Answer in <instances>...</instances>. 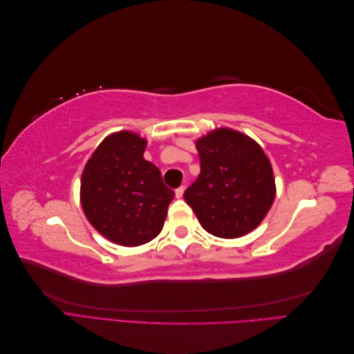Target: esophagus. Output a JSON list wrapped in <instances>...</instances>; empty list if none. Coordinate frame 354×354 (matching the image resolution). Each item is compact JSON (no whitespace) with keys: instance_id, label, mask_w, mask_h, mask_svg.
<instances>
[{"instance_id":"1","label":"esophagus","mask_w":354,"mask_h":354,"mask_svg":"<svg viewBox=\"0 0 354 354\" xmlns=\"http://www.w3.org/2000/svg\"><path fill=\"white\" fill-rule=\"evenodd\" d=\"M183 194H185V186H180L178 189H176V198L177 199H180L181 196H183Z\"/></svg>"}]
</instances>
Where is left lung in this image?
Masks as SVG:
<instances>
[{
    "label": "left lung",
    "instance_id": "1",
    "mask_svg": "<svg viewBox=\"0 0 354 354\" xmlns=\"http://www.w3.org/2000/svg\"><path fill=\"white\" fill-rule=\"evenodd\" d=\"M201 174L185 199L214 236L241 238L269 212L276 196L273 168L261 146L232 128H216L196 140Z\"/></svg>",
    "mask_w": 354,
    "mask_h": 354
}]
</instances>
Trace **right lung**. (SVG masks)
Wrapping results in <instances>:
<instances>
[{"instance_id":"1","label":"right lung","mask_w":354,"mask_h":354,"mask_svg":"<svg viewBox=\"0 0 354 354\" xmlns=\"http://www.w3.org/2000/svg\"><path fill=\"white\" fill-rule=\"evenodd\" d=\"M147 140L133 131L109 134L81 177V207L91 226L122 246L151 242L174 198L156 165L143 158Z\"/></svg>"}]
</instances>
